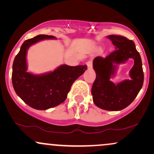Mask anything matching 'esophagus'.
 <instances>
[{"mask_svg":"<svg viewBox=\"0 0 154 154\" xmlns=\"http://www.w3.org/2000/svg\"><path fill=\"white\" fill-rule=\"evenodd\" d=\"M86 64H87L88 69H91L92 66H93V61H92V60H89V61L86 63Z\"/></svg>","mask_w":154,"mask_h":154,"instance_id":"34e87169","label":"esophagus"}]
</instances>
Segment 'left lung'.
Here are the masks:
<instances>
[{"instance_id": "left-lung-1", "label": "left lung", "mask_w": 154, "mask_h": 154, "mask_svg": "<svg viewBox=\"0 0 154 154\" xmlns=\"http://www.w3.org/2000/svg\"><path fill=\"white\" fill-rule=\"evenodd\" d=\"M115 46V50L106 57L97 56L93 60L96 78L91 93L95 105L107 111H120L128 107L136 98L143 87L144 75L142 61L132 40L125 37L111 35L107 36ZM129 58L134 60L130 71V80L114 84L110 78L115 75L116 66Z\"/></svg>"}]
</instances>
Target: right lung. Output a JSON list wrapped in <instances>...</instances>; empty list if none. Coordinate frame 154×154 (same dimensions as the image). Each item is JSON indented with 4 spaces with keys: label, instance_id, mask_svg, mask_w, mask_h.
<instances>
[{
    "label": "right lung",
    "instance_id": "obj_1",
    "mask_svg": "<svg viewBox=\"0 0 154 154\" xmlns=\"http://www.w3.org/2000/svg\"><path fill=\"white\" fill-rule=\"evenodd\" d=\"M47 39L56 38L39 35L25 40L16 56L12 67V84L16 93L24 103L38 110H46L63 103L73 82L87 69L86 65L71 66L63 64L54 72L43 75L28 72L27 50L33 44Z\"/></svg>",
    "mask_w": 154,
    "mask_h": 154
}]
</instances>
